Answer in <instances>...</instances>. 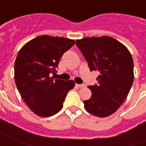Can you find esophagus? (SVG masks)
I'll return each mask as SVG.
<instances>
[{
  "label": "esophagus",
  "mask_w": 146,
  "mask_h": 146,
  "mask_svg": "<svg viewBox=\"0 0 146 146\" xmlns=\"http://www.w3.org/2000/svg\"><path fill=\"white\" fill-rule=\"evenodd\" d=\"M76 86H78V88H83L86 86V85H84V84H76Z\"/></svg>",
  "instance_id": "obj_1"
}]
</instances>
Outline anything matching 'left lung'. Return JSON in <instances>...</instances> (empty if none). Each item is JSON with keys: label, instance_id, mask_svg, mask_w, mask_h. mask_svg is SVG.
<instances>
[{"label": "left lung", "instance_id": "left-lung-1", "mask_svg": "<svg viewBox=\"0 0 146 146\" xmlns=\"http://www.w3.org/2000/svg\"><path fill=\"white\" fill-rule=\"evenodd\" d=\"M76 45L90 71L100 72L97 85L88 86L92 96L84 100L87 112L99 117L115 113L129 93L134 81V62L125 46L113 37H86Z\"/></svg>", "mask_w": 146, "mask_h": 146}]
</instances>
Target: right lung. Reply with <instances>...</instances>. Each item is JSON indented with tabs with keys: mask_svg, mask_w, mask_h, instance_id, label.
<instances>
[{
	"mask_svg": "<svg viewBox=\"0 0 146 146\" xmlns=\"http://www.w3.org/2000/svg\"><path fill=\"white\" fill-rule=\"evenodd\" d=\"M74 44V39L39 36L19 50L15 62V81L20 95L36 115L47 117L59 112L73 80L54 79L59 60Z\"/></svg>",
	"mask_w": 146,
	"mask_h": 146,
	"instance_id": "add662e5",
	"label": "right lung"
}]
</instances>
